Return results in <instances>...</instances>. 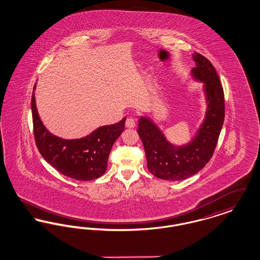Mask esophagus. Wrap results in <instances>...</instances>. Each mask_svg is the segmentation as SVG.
Here are the masks:
<instances>
[{"label": "esophagus", "mask_w": 260, "mask_h": 260, "mask_svg": "<svg viewBox=\"0 0 260 260\" xmlns=\"http://www.w3.org/2000/svg\"><path fill=\"white\" fill-rule=\"evenodd\" d=\"M136 120H135L133 117H128V118L126 119V121H125V125H126L127 127H129V128L135 127V126H136Z\"/></svg>", "instance_id": "34e87169"}]
</instances>
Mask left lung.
Listing matches in <instances>:
<instances>
[{"mask_svg": "<svg viewBox=\"0 0 260 260\" xmlns=\"http://www.w3.org/2000/svg\"><path fill=\"white\" fill-rule=\"evenodd\" d=\"M196 67L193 76L205 82L208 111L194 140L182 147L170 144L159 128L149 119H140L137 134L147 159L149 172L165 180H183L199 173L210 161L216 148L225 118L224 91L210 60L198 52L193 54Z\"/></svg>", "mask_w": 260, "mask_h": 260, "instance_id": "8db88e82", "label": "left lung"}]
</instances>
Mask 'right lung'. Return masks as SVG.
Masks as SVG:
<instances>
[{
	"label": "right lung",
	"mask_w": 260,
	"mask_h": 260,
	"mask_svg": "<svg viewBox=\"0 0 260 260\" xmlns=\"http://www.w3.org/2000/svg\"><path fill=\"white\" fill-rule=\"evenodd\" d=\"M31 108L36 146L51 167L70 178L82 181L96 179L104 174L112 146L124 129L125 118L117 124L100 126L86 137L65 140L51 135L41 122L34 90Z\"/></svg>",
	"instance_id": "1"
}]
</instances>
